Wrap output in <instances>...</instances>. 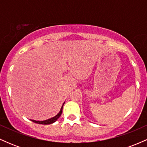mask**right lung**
Returning a JSON list of instances; mask_svg holds the SVG:
<instances>
[{"instance_id":"add662e5","label":"right lung","mask_w":147,"mask_h":147,"mask_svg":"<svg viewBox=\"0 0 147 147\" xmlns=\"http://www.w3.org/2000/svg\"><path fill=\"white\" fill-rule=\"evenodd\" d=\"M63 106H62L60 112L59 113L57 114L56 116H55V117H54L50 118V119H47V120H44V121H36V120H33V119H31V120L33 122L36 123V124H52V123L56 122V121L57 120V119H58V118L61 116V115L62 110H63Z\"/></svg>"}]
</instances>
